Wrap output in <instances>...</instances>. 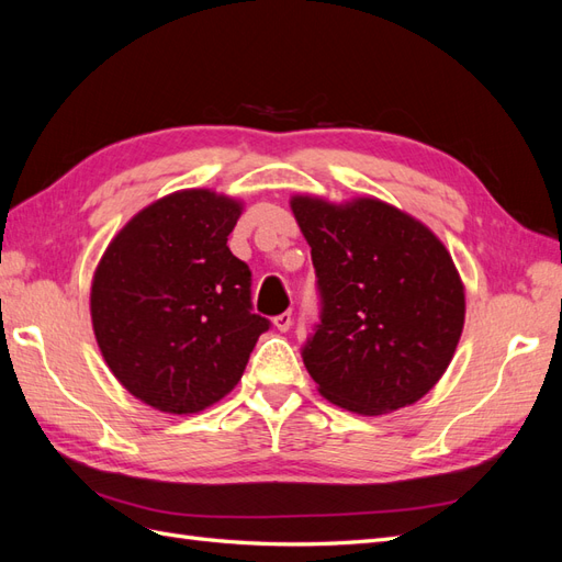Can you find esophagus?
Listing matches in <instances>:
<instances>
[{
  "label": "esophagus",
  "mask_w": 562,
  "mask_h": 562,
  "mask_svg": "<svg viewBox=\"0 0 562 562\" xmlns=\"http://www.w3.org/2000/svg\"><path fill=\"white\" fill-rule=\"evenodd\" d=\"M274 326H277L281 333L291 330V326H293V316H291V312H283V314H279V316L274 318Z\"/></svg>",
  "instance_id": "34e87169"
}]
</instances>
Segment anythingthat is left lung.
I'll return each mask as SVG.
<instances>
[{
	"label": "left lung",
	"instance_id": "left-lung-1",
	"mask_svg": "<svg viewBox=\"0 0 562 562\" xmlns=\"http://www.w3.org/2000/svg\"><path fill=\"white\" fill-rule=\"evenodd\" d=\"M312 246L321 326L302 351L318 394L378 417L443 378L464 328V283L438 236L375 196H291Z\"/></svg>",
	"mask_w": 562,
	"mask_h": 562
}]
</instances>
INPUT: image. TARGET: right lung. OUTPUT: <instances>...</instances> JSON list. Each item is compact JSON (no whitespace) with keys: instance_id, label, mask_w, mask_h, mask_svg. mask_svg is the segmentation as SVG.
Instances as JSON below:
<instances>
[{"instance_id":"obj_1","label":"right lung","mask_w":562,"mask_h":562,"mask_svg":"<svg viewBox=\"0 0 562 562\" xmlns=\"http://www.w3.org/2000/svg\"><path fill=\"white\" fill-rule=\"evenodd\" d=\"M244 201L180 190L116 232L91 281L100 353L131 396L168 415L206 411L239 384L269 321L227 236Z\"/></svg>"}]
</instances>
